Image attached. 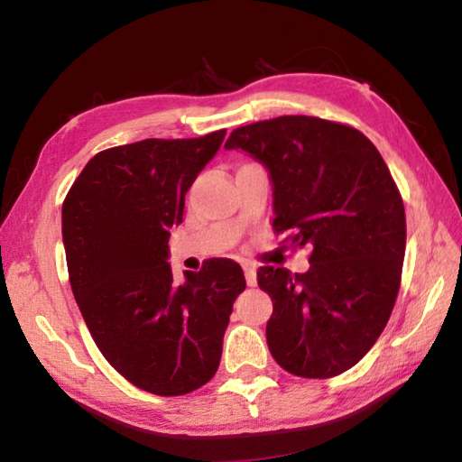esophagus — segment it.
I'll return each mask as SVG.
<instances>
[{
    "instance_id": "obj_1",
    "label": "esophagus",
    "mask_w": 462,
    "mask_h": 462,
    "mask_svg": "<svg viewBox=\"0 0 462 462\" xmlns=\"http://www.w3.org/2000/svg\"><path fill=\"white\" fill-rule=\"evenodd\" d=\"M245 279H246L248 287L256 285V271H254V267H250V264H246L245 267Z\"/></svg>"
}]
</instances>
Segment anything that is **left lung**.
I'll use <instances>...</instances> for the list:
<instances>
[{
	"label": "left lung",
	"mask_w": 462,
	"mask_h": 462,
	"mask_svg": "<svg viewBox=\"0 0 462 462\" xmlns=\"http://www.w3.org/2000/svg\"><path fill=\"white\" fill-rule=\"evenodd\" d=\"M224 148L267 169L273 230L311 248L306 273L256 271L273 301V358L306 379L348 371L377 342L400 291L405 212L385 161L358 130L310 116L248 124Z\"/></svg>",
	"instance_id": "obj_1"
}]
</instances>
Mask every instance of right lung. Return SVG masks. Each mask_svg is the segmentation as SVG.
Segmentation results:
<instances>
[{
    "instance_id": "1",
    "label": "right lung",
    "mask_w": 462,
    "mask_h": 462,
    "mask_svg": "<svg viewBox=\"0 0 462 462\" xmlns=\"http://www.w3.org/2000/svg\"><path fill=\"white\" fill-rule=\"evenodd\" d=\"M226 130L109 148L93 156L62 203V245L77 306L106 361L154 395H185L214 377L240 264L212 259L173 281L171 230L185 193Z\"/></svg>"
}]
</instances>
